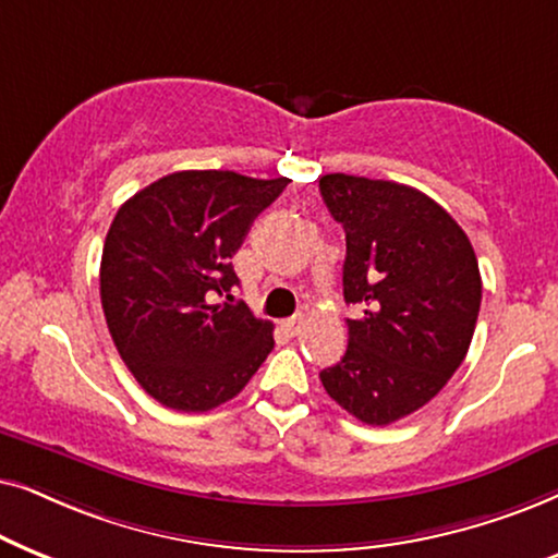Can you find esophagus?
<instances>
[{"instance_id":"obj_1","label":"esophagus","mask_w":558,"mask_h":558,"mask_svg":"<svg viewBox=\"0 0 558 558\" xmlns=\"http://www.w3.org/2000/svg\"><path fill=\"white\" fill-rule=\"evenodd\" d=\"M283 329L291 333V337H299V333L306 329V318L303 316H291V318H286L283 322Z\"/></svg>"}]
</instances>
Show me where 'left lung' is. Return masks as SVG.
Wrapping results in <instances>:
<instances>
[{"label":"left lung","mask_w":558,"mask_h":558,"mask_svg":"<svg viewBox=\"0 0 558 558\" xmlns=\"http://www.w3.org/2000/svg\"><path fill=\"white\" fill-rule=\"evenodd\" d=\"M326 209L344 227L349 344L322 369L329 398L367 426L418 411L462 365L477 326L482 278L464 229L411 185L329 173Z\"/></svg>","instance_id":"left-lung-1"}]
</instances>
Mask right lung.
Segmentation results:
<instances>
[{"label": "right lung", "instance_id": "right-lung-1", "mask_svg": "<svg viewBox=\"0 0 558 558\" xmlns=\"http://www.w3.org/2000/svg\"><path fill=\"white\" fill-rule=\"evenodd\" d=\"M291 178L181 170L119 206L101 252V308L119 356L147 396L183 413L232 400L275 347L244 303L232 257Z\"/></svg>", "mask_w": 558, "mask_h": 558}]
</instances>
